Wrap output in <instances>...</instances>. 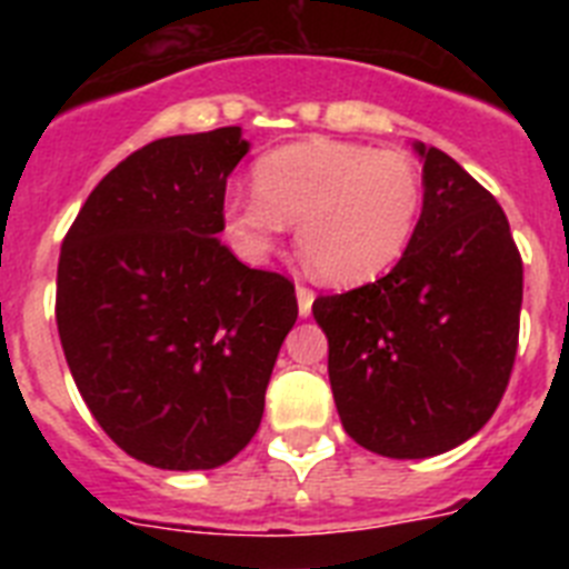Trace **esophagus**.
Instances as JSON below:
<instances>
[{
  "instance_id": "esophagus-1",
  "label": "esophagus",
  "mask_w": 569,
  "mask_h": 569,
  "mask_svg": "<svg viewBox=\"0 0 569 569\" xmlns=\"http://www.w3.org/2000/svg\"><path fill=\"white\" fill-rule=\"evenodd\" d=\"M296 299H299V313L310 316V310H313V299H316L313 290L305 288V284H299V288H296Z\"/></svg>"
}]
</instances>
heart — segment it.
<instances>
[{
  "mask_svg": "<svg viewBox=\"0 0 569 569\" xmlns=\"http://www.w3.org/2000/svg\"><path fill=\"white\" fill-rule=\"evenodd\" d=\"M256 193L224 199L222 233L250 264L268 261L296 222V244L313 273L356 288L399 264L425 210V176L405 150L313 136L253 164Z\"/></svg>",
  "mask_w": 569,
  "mask_h": 569,
  "instance_id": "1",
  "label": "heart"
}]
</instances>
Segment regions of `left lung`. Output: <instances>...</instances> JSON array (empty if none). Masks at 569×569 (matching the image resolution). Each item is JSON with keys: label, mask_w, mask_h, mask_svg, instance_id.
<instances>
[{"label": "left lung", "mask_w": 569, "mask_h": 569, "mask_svg": "<svg viewBox=\"0 0 569 569\" xmlns=\"http://www.w3.org/2000/svg\"><path fill=\"white\" fill-rule=\"evenodd\" d=\"M425 159L413 244L381 279L319 296L336 410L356 445L427 459L476 436L516 361L525 268L501 204L456 159Z\"/></svg>", "instance_id": "8db88e82"}]
</instances>
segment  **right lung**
Returning a JSON list of instances; mask_svg holds the SVG:
<instances>
[{
	"label": "right lung",
	"instance_id": "obj_1",
	"mask_svg": "<svg viewBox=\"0 0 569 569\" xmlns=\"http://www.w3.org/2000/svg\"><path fill=\"white\" fill-rule=\"evenodd\" d=\"M239 128L168 136L116 164L62 241L57 328L84 405L124 453L210 470L244 450L299 305L219 239Z\"/></svg>",
	"mask_w": 569,
	"mask_h": 569
}]
</instances>
